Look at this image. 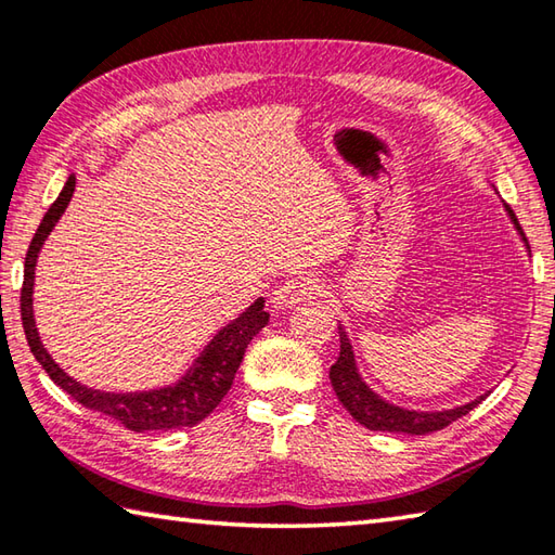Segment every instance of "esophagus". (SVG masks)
<instances>
[{
  "mask_svg": "<svg viewBox=\"0 0 555 555\" xmlns=\"http://www.w3.org/2000/svg\"><path fill=\"white\" fill-rule=\"evenodd\" d=\"M318 288H320V279L310 274V271H300V274L288 276L284 284L274 291V302L276 308H293L306 298L314 296Z\"/></svg>",
  "mask_w": 555,
  "mask_h": 555,
  "instance_id": "obj_1",
  "label": "esophagus"
}]
</instances>
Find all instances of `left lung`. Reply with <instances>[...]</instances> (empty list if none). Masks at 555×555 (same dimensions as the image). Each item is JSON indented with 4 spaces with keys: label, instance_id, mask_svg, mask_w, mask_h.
<instances>
[{
    "label": "left lung",
    "instance_id": "obj_1",
    "mask_svg": "<svg viewBox=\"0 0 555 555\" xmlns=\"http://www.w3.org/2000/svg\"><path fill=\"white\" fill-rule=\"evenodd\" d=\"M505 209L509 214V219L515 221L517 231L522 233L515 211L509 209L507 204H505ZM339 341H341L339 358H336V363L330 367L332 387L341 404L349 409V414L371 430L406 433V436H426V433L448 428L452 421L466 416L476 404H481V399H486V397H481V399L472 401V404H464V406L452 409V411H436V414H430V411H406V409L392 406V404H387V401L379 399L377 395H373L371 389L365 387L361 375L356 373L351 344H349V339H346V332L341 327H339Z\"/></svg>",
    "mask_w": 555,
    "mask_h": 555
}]
</instances>
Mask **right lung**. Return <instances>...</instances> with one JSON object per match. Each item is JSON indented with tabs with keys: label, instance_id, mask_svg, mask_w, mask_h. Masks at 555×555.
Instances as JSON below:
<instances>
[{
	"label": "right lung",
	"instance_id": "add662e5",
	"mask_svg": "<svg viewBox=\"0 0 555 555\" xmlns=\"http://www.w3.org/2000/svg\"><path fill=\"white\" fill-rule=\"evenodd\" d=\"M76 188V178L69 176L60 197L52 202L48 214L42 216L36 235L28 245L26 264H24V286H21V322L36 361L46 367V373L54 385H60L72 399L79 401L81 406L101 411L122 423L125 428L144 433V430H170V428H192L204 421L211 411L221 404L228 389L233 385L237 367L243 363L247 344L253 341L257 332H262L269 322V312H264V300L259 298L253 302L241 318L233 320L214 336L211 344L206 346L204 353L192 365V371L184 375L178 385L166 389H151V392L134 395H111L89 389L72 379L62 367L52 361L50 353L42 349L40 336L33 320V279H36V259L42 243L50 235L54 223L67 209Z\"/></svg>",
	"mask_w": 555,
	"mask_h": 555
}]
</instances>
